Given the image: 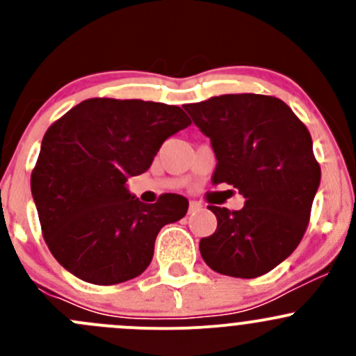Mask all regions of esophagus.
Instances as JSON below:
<instances>
[{
  "mask_svg": "<svg viewBox=\"0 0 356 356\" xmlns=\"http://www.w3.org/2000/svg\"><path fill=\"white\" fill-rule=\"evenodd\" d=\"M198 208H201V203H200V201H195V200L189 201V210L195 211V210H198Z\"/></svg>",
  "mask_w": 356,
  "mask_h": 356,
  "instance_id": "esophagus-1",
  "label": "esophagus"
}]
</instances>
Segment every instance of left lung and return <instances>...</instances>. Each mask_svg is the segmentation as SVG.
Returning a JSON list of instances; mask_svg holds the SVG:
<instances>
[{
	"label": "left lung",
	"mask_w": 356,
	"mask_h": 356,
	"mask_svg": "<svg viewBox=\"0 0 356 356\" xmlns=\"http://www.w3.org/2000/svg\"><path fill=\"white\" fill-rule=\"evenodd\" d=\"M217 156L211 182L234 186L241 210L213 207L217 231L200 241L204 264L218 274L253 279L296 250L321 184L312 136L282 99L222 95L184 105Z\"/></svg>",
	"instance_id": "left-lung-1"
}]
</instances>
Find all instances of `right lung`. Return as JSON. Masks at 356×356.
<instances>
[{"mask_svg":"<svg viewBox=\"0 0 356 356\" xmlns=\"http://www.w3.org/2000/svg\"><path fill=\"white\" fill-rule=\"evenodd\" d=\"M191 125L179 106L143 99L91 98L49 125L31 175L42 236L75 277L120 284L146 270L165 224L189 201L165 193L145 204L127 189L163 141Z\"/></svg>","mask_w":356,"mask_h":356,"instance_id":"1","label":"right lung"}]
</instances>
